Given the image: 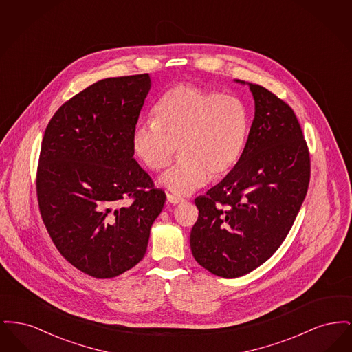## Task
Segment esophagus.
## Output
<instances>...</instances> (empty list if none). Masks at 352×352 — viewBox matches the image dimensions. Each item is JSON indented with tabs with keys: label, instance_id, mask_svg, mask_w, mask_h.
I'll use <instances>...</instances> for the list:
<instances>
[{
	"label": "esophagus",
	"instance_id": "34e87169",
	"mask_svg": "<svg viewBox=\"0 0 352 352\" xmlns=\"http://www.w3.org/2000/svg\"><path fill=\"white\" fill-rule=\"evenodd\" d=\"M166 198H168V203H173V204H178V203L184 201L182 198H178V197L173 195V194H168V195H166Z\"/></svg>",
	"mask_w": 352,
	"mask_h": 352
}]
</instances>
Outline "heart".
<instances>
[{
  "instance_id": "1",
  "label": "heart",
  "mask_w": 352,
  "mask_h": 352,
  "mask_svg": "<svg viewBox=\"0 0 352 352\" xmlns=\"http://www.w3.org/2000/svg\"><path fill=\"white\" fill-rule=\"evenodd\" d=\"M248 131V112L240 99L178 84L157 101L153 121L134 129L133 148L146 168L161 171L178 146L181 158L161 184L177 195H188L236 166Z\"/></svg>"
}]
</instances>
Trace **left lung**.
Returning <instances> with one entry per match:
<instances>
[{
	"instance_id": "left-lung-1",
	"label": "left lung",
	"mask_w": 352,
	"mask_h": 352,
	"mask_svg": "<svg viewBox=\"0 0 352 352\" xmlns=\"http://www.w3.org/2000/svg\"><path fill=\"white\" fill-rule=\"evenodd\" d=\"M248 85L254 118L243 155L195 199L199 217L190 234L195 260L226 278L250 273L280 248L310 182V153L294 111L263 85Z\"/></svg>"
}]
</instances>
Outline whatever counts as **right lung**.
Here are the masks:
<instances>
[{"mask_svg": "<svg viewBox=\"0 0 352 352\" xmlns=\"http://www.w3.org/2000/svg\"><path fill=\"white\" fill-rule=\"evenodd\" d=\"M149 89L148 74L99 80L55 112L42 140L41 217L60 254L95 278L116 277L142 260L166 201L133 158Z\"/></svg>", "mask_w": 352, "mask_h": 352, "instance_id": "add662e5", "label": "right lung"}]
</instances>
